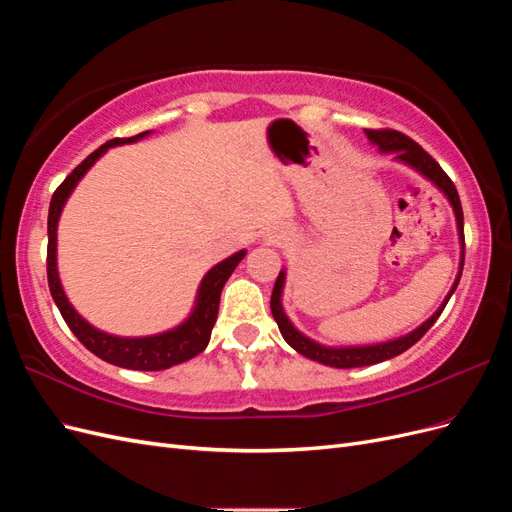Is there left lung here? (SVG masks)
I'll return each mask as SVG.
<instances>
[{
  "label": "left lung",
  "instance_id": "left-lung-1",
  "mask_svg": "<svg viewBox=\"0 0 512 512\" xmlns=\"http://www.w3.org/2000/svg\"><path fill=\"white\" fill-rule=\"evenodd\" d=\"M367 138L374 145H378L380 151H389V153H395V158L410 164L412 168H416L418 173H423L427 179H431L433 183L438 185V188L446 194V198L451 200L453 205V211H455V218H457V228H459V239H461V265H459V275L457 280L451 288V292H448V297L444 299V303L440 305V309L436 314H433L427 322H423L421 327H418L416 331H412L410 335L406 337H399V339H393V342H386V344H376V346H361V348H327V346H320L316 342H312V339L305 337L303 333H299L297 329L292 327L290 320L286 318L284 309H282V288H284V271H280V275H277L275 280V286H273V294H271V312H273V318L277 322V327H280V333L282 337L286 339V342L297 350L299 354L307 356V359L312 361H318L322 365H329V367H337V369H350V367H365V365H374V363H382V361H389L393 359V356L406 352L410 346H414L418 339H421L429 329L431 324L436 322L442 314V309L446 307L448 299H451V294L455 292L459 280H461V271H463V256H466V237H463V211H461V200H459V194H457V188L455 183L451 181V177H448L442 166L433 160L429 153L414 143L410 136L401 134L397 130H391V128H382V130H365Z\"/></svg>",
  "mask_w": 512,
  "mask_h": 512
}]
</instances>
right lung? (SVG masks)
<instances>
[{
	"instance_id": "obj_1",
	"label": "right lung",
	"mask_w": 512,
	"mask_h": 512,
	"mask_svg": "<svg viewBox=\"0 0 512 512\" xmlns=\"http://www.w3.org/2000/svg\"><path fill=\"white\" fill-rule=\"evenodd\" d=\"M149 132H141L130 138H113V141L104 143L100 149L76 166L72 173L64 179V183L53 192L51 198V207H49V247H46V277H49V288H51V297L55 305L59 307L61 316H64L66 324L70 331L79 337V342L89 350L94 352L98 359L117 365V367H126V369H138V371H160L168 369L173 365H179L183 361H190L192 356L200 354L211 339L213 324L218 320V309H220V294L226 284L232 271L237 269L239 262L245 256V250L232 254L230 258L222 260L220 265H215L200 282L198 288V299L192 316L179 324L177 329L166 331L160 335H151V337H115L102 333L98 329L91 327L89 322H85L79 314L74 312V307L68 303V297L64 294V288L59 284V275H57V220L61 215V209H64L68 196L72 194L74 185L79 183V179L87 173L102 153L108 147H117L123 143H136L138 138L147 136Z\"/></svg>"
}]
</instances>
